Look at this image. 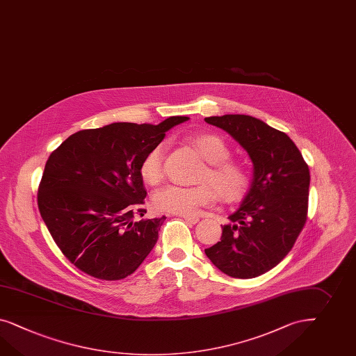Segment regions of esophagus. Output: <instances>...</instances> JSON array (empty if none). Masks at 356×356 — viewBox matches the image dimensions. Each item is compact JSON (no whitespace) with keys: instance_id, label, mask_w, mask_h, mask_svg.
<instances>
[{"instance_id":"1","label":"esophagus","mask_w":356,"mask_h":356,"mask_svg":"<svg viewBox=\"0 0 356 356\" xmlns=\"http://www.w3.org/2000/svg\"><path fill=\"white\" fill-rule=\"evenodd\" d=\"M181 218H183L184 220L186 221V222H189V224H197V222L200 221L198 216H192V215H181Z\"/></svg>"}]
</instances>
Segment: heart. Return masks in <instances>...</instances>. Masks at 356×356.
<instances>
[{
	"instance_id": "heart-1",
	"label": "heart",
	"mask_w": 356,
	"mask_h": 356,
	"mask_svg": "<svg viewBox=\"0 0 356 356\" xmlns=\"http://www.w3.org/2000/svg\"><path fill=\"white\" fill-rule=\"evenodd\" d=\"M189 143L207 162L198 177L197 186L167 185L153 195L154 209L179 215H194L201 207L211 206L220 198L222 202L241 201L250 188V175L243 164L228 159L231 150L220 136L211 132H195ZM165 145L150 149L140 163V175L145 183L156 185L163 179Z\"/></svg>"
}]
</instances>
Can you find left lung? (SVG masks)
I'll return each mask as SVG.
<instances>
[{"label": "left lung", "instance_id": "left-lung-1", "mask_svg": "<svg viewBox=\"0 0 356 356\" xmlns=\"http://www.w3.org/2000/svg\"><path fill=\"white\" fill-rule=\"evenodd\" d=\"M240 143L254 164L250 191L222 225L221 238L204 249L209 259L236 279L268 272L294 246L307 220L309 170L286 134L249 115L210 116Z\"/></svg>", "mask_w": 356, "mask_h": 356}]
</instances>
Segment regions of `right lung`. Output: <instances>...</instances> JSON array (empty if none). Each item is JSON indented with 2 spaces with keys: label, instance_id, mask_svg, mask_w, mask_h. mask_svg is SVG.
<instances>
[{
  "label": "right lung",
  "instance_id": "1",
  "mask_svg": "<svg viewBox=\"0 0 356 356\" xmlns=\"http://www.w3.org/2000/svg\"><path fill=\"white\" fill-rule=\"evenodd\" d=\"M188 119L83 129L50 154L38 206L59 250L76 268L96 279H125L153 250L165 216L134 219L146 213L140 163L168 129Z\"/></svg>",
  "mask_w": 356,
  "mask_h": 356
}]
</instances>
